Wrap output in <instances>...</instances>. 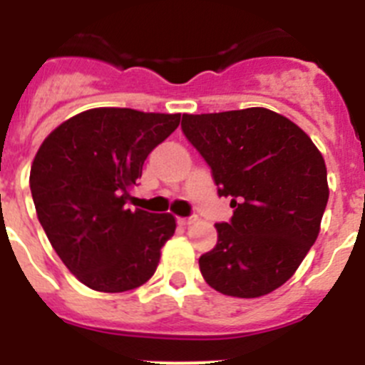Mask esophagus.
Here are the masks:
<instances>
[{"instance_id": "34e87169", "label": "esophagus", "mask_w": 365, "mask_h": 365, "mask_svg": "<svg viewBox=\"0 0 365 365\" xmlns=\"http://www.w3.org/2000/svg\"><path fill=\"white\" fill-rule=\"evenodd\" d=\"M195 221H197V217H195V215H192V217H179V219H177V222H179L180 227H190V225H193Z\"/></svg>"}]
</instances>
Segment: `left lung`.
<instances>
[{"mask_svg": "<svg viewBox=\"0 0 365 365\" xmlns=\"http://www.w3.org/2000/svg\"><path fill=\"white\" fill-rule=\"evenodd\" d=\"M186 138L210 164L230 222L199 257L202 278L234 298L276 291L302 265L329 199L320 150L294 122L267 108L182 115Z\"/></svg>", "mask_w": 365, "mask_h": 365, "instance_id": "left-lung-1", "label": "left lung"}]
</instances>
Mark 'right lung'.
I'll return each mask as SVG.
<instances>
[{
  "label": "right lung",
  "mask_w": 365,
  "mask_h": 365,
  "mask_svg": "<svg viewBox=\"0 0 365 365\" xmlns=\"http://www.w3.org/2000/svg\"><path fill=\"white\" fill-rule=\"evenodd\" d=\"M179 122L180 113L95 108L38 148L29 177L38 219L63 265L93 291H131L157 270L175 217L125 202L150 151Z\"/></svg>",
  "instance_id": "1"
}]
</instances>
